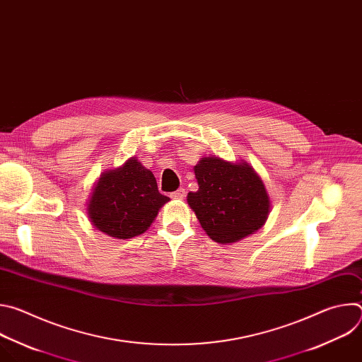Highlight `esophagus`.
Wrapping results in <instances>:
<instances>
[{
  "label": "esophagus",
  "instance_id": "1",
  "mask_svg": "<svg viewBox=\"0 0 362 362\" xmlns=\"http://www.w3.org/2000/svg\"><path fill=\"white\" fill-rule=\"evenodd\" d=\"M185 196H186L185 189H177L176 192H173V193L170 194V197H172V199H183Z\"/></svg>",
  "mask_w": 362,
  "mask_h": 362
}]
</instances>
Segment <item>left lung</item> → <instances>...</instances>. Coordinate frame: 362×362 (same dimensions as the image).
<instances>
[{"instance_id":"1","label":"left lung","mask_w":362,"mask_h":362,"mask_svg":"<svg viewBox=\"0 0 362 362\" xmlns=\"http://www.w3.org/2000/svg\"><path fill=\"white\" fill-rule=\"evenodd\" d=\"M193 170L199 189L187 193V204L211 239L233 243L265 225L271 197L247 162H228L214 154L202 158Z\"/></svg>"}]
</instances>
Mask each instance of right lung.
Returning <instances> with one entry per match:
<instances>
[{"label":"right lung","mask_w":362,"mask_h":362,"mask_svg":"<svg viewBox=\"0 0 362 362\" xmlns=\"http://www.w3.org/2000/svg\"><path fill=\"white\" fill-rule=\"evenodd\" d=\"M170 199L158 190L154 175L136 156L103 172L87 200L91 225L107 236L130 239L144 233Z\"/></svg>","instance_id":"add662e5"}]
</instances>
